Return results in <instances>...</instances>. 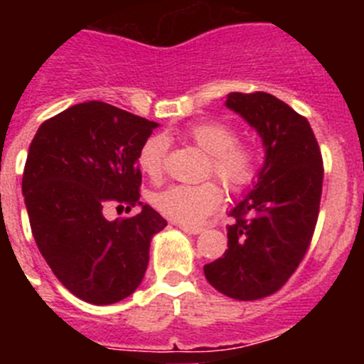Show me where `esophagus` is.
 I'll return each instance as SVG.
<instances>
[{
    "label": "esophagus",
    "instance_id": "1",
    "mask_svg": "<svg viewBox=\"0 0 364 364\" xmlns=\"http://www.w3.org/2000/svg\"><path fill=\"white\" fill-rule=\"evenodd\" d=\"M179 229L183 230V232H186V234H200L203 232V227H193V225H185V223H181V225H179Z\"/></svg>",
    "mask_w": 364,
    "mask_h": 364
}]
</instances>
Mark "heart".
<instances>
[{
  "instance_id": "obj_1",
  "label": "heart",
  "mask_w": 364,
  "mask_h": 364,
  "mask_svg": "<svg viewBox=\"0 0 364 364\" xmlns=\"http://www.w3.org/2000/svg\"><path fill=\"white\" fill-rule=\"evenodd\" d=\"M186 137L209 153V172L215 174L232 193H243L257 183L262 159L255 144L237 141V130L227 121L209 119L186 128ZM168 144L164 135H153L141 146L137 155L139 171L159 183L165 174ZM223 190L218 183L172 185L151 197L155 209L167 218L185 225H197L220 208Z\"/></svg>"
}]
</instances>
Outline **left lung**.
I'll return each mask as SVG.
<instances>
[{
	"mask_svg": "<svg viewBox=\"0 0 364 364\" xmlns=\"http://www.w3.org/2000/svg\"><path fill=\"white\" fill-rule=\"evenodd\" d=\"M225 105L259 132L266 161L247 199L230 211L229 248L205 264L204 274L222 294L255 301L280 291L306 255L324 165L308 119L280 98L264 91L230 93Z\"/></svg>",
	"mask_w": 364,
	"mask_h": 364,
	"instance_id": "1",
	"label": "left lung"
}]
</instances>
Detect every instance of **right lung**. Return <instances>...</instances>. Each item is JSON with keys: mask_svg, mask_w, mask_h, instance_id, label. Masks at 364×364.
Instances as JSON below:
<instances>
[{"mask_svg": "<svg viewBox=\"0 0 364 364\" xmlns=\"http://www.w3.org/2000/svg\"><path fill=\"white\" fill-rule=\"evenodd\" d=\"M159 123L105 102H84L40 124L23 193L40 253L58 280L91 304H112L141 285L149 241L167 222L141 200L137 155ZM134 217L105 220L119 205Z\"/></svg>", "mask_w": 364, "mask_h": 364, "instance_id": "obj_1", "label": "right lung"}]
</instances>
